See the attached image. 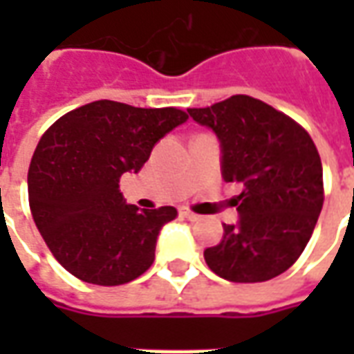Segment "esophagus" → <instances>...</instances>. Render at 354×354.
<instances>
[{"instance_id": "esophagus-1", "label": "esophagus", "mask_w": 354, "mask_h": 354, "mask_svg": "<svg viewBox=\"0 0 354 354\" xmlns=\"http://www.w3.org/2000/svg\"><path fill=\"white\" fill-rule=\"evenodd\" d=\"M180 214L184 216L185 220H189V222H199V220H201L199 214H195V212L187 210V208H182V210H180Z\"/></svg>"}]
</instances>
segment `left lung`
<instances>
[{"mask_svg":"<svg viewBox=\"0 0 354 354\" xmlns=\"http://www.w3.org/2000/svg\"><path fill=\"white\" fill-rule=\"evenodd\" d=\"M214 132L225 182L243 192L239 220L223 223V237L205 261L231 282H263L299 258L322 210V162L311 136L266 102L235 94L210 108L187 109Z\"/></svg>","mask_w":354,"mask_h":354,"instance_id":"8db88e82","label":"left lung"}]
</instances>
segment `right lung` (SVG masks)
Wrapping results in <instances>:
<instances>
[{
	"label": "right lung",
	"mask_w": 354,
	"mask_h": 354,
	"mask_svg": "<svg viewBox=\"0 0 354 354\" xmlns=\"http://www.w3.org/2000/svg\"><path fill=\"white\" fill-rule=\"evenodd\" d=\"M185 121L176 108L96 100L43 134L28 170V197L37 230L66 271L117 286L149 269L159 231L176 208L129 205L119 178L138 172L155 144Z\"/></svg>",
	"instance_id": "add662e5"
}]
</instances>
